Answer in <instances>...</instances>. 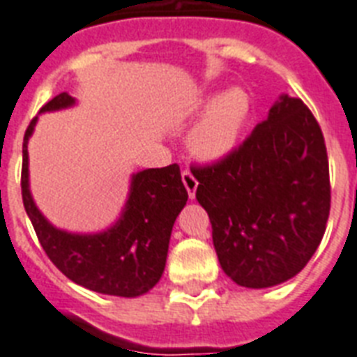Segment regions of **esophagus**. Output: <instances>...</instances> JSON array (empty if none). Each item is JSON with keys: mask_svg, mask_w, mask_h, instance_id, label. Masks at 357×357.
Wrapping results in <instances>:
<instances>
[{"mask_svg": "<svg viewBox=\"0 0 357 357\" xmlns=\"http://www.w3.org/2000/svg\"><path fill=\"white\" fill-rule=\"evenodd\" d=\"M181 179H183L185 189H187V192H189L190 198H195L196 187H198V179L195 178V174L190 172L189 168H187V170H183V172H181Z\"/></svg>", "mask_w": 357, "mask_h": 357, "instance_id": "esophagus-1", "label": "esophagus"}]
</instances>
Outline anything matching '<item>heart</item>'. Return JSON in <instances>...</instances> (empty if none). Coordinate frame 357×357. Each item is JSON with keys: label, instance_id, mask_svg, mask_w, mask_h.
Returning <instances> with one entry per match:
<instances>
[{"label": "heart", "instance_id": "1", "mask_svg": "<svg viewBox=\"0 0 357 357\" xmlns=\"http://www.w3.org/2000/svg\"><path fill=\"white\" fill-rule=\"evenodd\" d=\"M250 114V98L243 89H231L213 100L190 133V144L200 155L220 157L237 142Z\"/></svg>", "mask_w": 357, "mask_h": 357}]
</instances>
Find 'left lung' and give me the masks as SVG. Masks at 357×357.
<instances>
[{
    "label": "left lung",
    "mask_w": 357,
    "mask_h": 357,
    "mask_svg": "<svg viewBox=\"0 0 357 357\" xmlns=\"http://www.w3.org/2000/svg\"><path fill=\"white\" fill-rule=\"evenodd\" d=\"M222 271L237 285L272 287L296 276L326 229L332 187L322 129L298 98L209 165H192Z\"/></svg>",
    "instance_id": "8db88e82"
}]
</instances>
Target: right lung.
Wrapping results in <instances>:
<instances>
[{
  "instance_id": "right-lung-1",
  "label": "right lung",
  "mask_w": 357,
  "mask_h": 357,
  "mask_svg": "<svg viewBox=\"0 0 357 357\" xmlns=\"http://www.w3.org/2000/svg\"><path fill=\"white\" fill-rule=\"evenodd\" d=\"M72 103L74 98L63 92L50 100L40 113ZM35 123L36 119L31 120L24 135L22 200L50 261L68 280L96 293L139 296L150 291L165 271L172 226L189 198L178 165L135 174L128 206L114 228L100 235L66 234L53 228L31 198L27 140Z\"/></svg>"
}]
</instances>
